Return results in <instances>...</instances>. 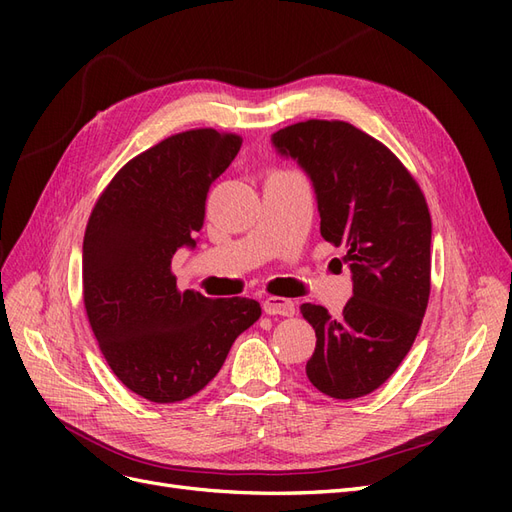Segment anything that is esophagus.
I'll return each instance as SVG.
<instances>
[{
  "mask_svg": "<svg viewBox=\"0 0 512 512\" xmlns=\"http://www.w3.org/2000/svg\"><path fill=\"white\" fill-rule=\"evenodd\" d=\"M262 309L269 316H292L294 314V303L284 297H267L262 301Z\"/></svg>",
  "mask_w": 512,
  "mask_h": 512,
  "instance_id": "esophagus-1",
  "label": "esophagus"
}]
</instances>
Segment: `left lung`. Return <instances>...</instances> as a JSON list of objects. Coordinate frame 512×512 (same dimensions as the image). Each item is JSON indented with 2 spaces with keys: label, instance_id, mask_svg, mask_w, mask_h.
Returning a JSON list of instances; mask_svg holds the SVG:
<instances>
[{
  "label": "left lung",
  "instance_id": "obj_1",
  "mask_svg": "<svg viewBox=\"0 0 512 512\" xmlns=\"http://www.w3.org/2000/svg\"><path fill=\"white\" fill-rule=\"evenodd\" d=\"M316 190L320 235L346 247L352 297L339 316L303 303L316 331L305 374L335 399L369 395L393 376L421 329L431 290V215L410 170L374 136L337 119L273 134Z\"/></svg>",
  "mask_w": 512,
  "mask_h": 512
}]
</instances>
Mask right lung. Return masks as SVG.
I'll return each instance as SVG.
<instances>
[{
	"mask_svg": "<svg viewBox=\"0 0 512 512\" xmlns=\"http://www.w3.org/2000/svg\"><path fill=\"white\" fill-rule=\"evenodd\" d=\"M243 138L196 128L138 153L106 185L83 239V301L113 374L156 404L215 378L232 342L260 318L254 299L179 290L173 256L196 245L211 183Z\"/></svg>",
	"mask_w": 512,
	"mask_h": 512,
	"instance_id": "obj_1",
	"label": "right lung"
}]
</instances>
